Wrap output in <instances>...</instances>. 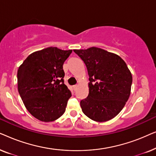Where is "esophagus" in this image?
Masks as SVG:
<instances>
[{
    "label": "esophagus",
    "mask_w": 156,
    "mask_h": 156,
    "mask_svg": "<svg viewBox=\"0 0 156 156\" xmlns=\"http://www.w3.org/2000/svg\"><path fill=\"white\" fill-rule=\"evenodd\" d=\"M77 87H78V85H77V84H76V85H74V86H73V88H74V90H76V89H77Z\"/></svg>",
    "instance_id": "1"
}]
</instances>
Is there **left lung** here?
<instances>
[{"mask_svg": "<svg viewBox=\"0 0 156 156\" xmlns=\"http://www.w3.org/2000/svg\"><path fill=\"white\" fill-rule=\"evenodd\" d=\"M74 52L84 61L89 76L88 97L80 102L83 113L98 122L111 120L129 99L131 71L121 57L101 48L91 47Z\"/></svg>", "mask_w": 156, "mask_h": 156, "instance_id": "1", "label": "left lung"}]
</instances>
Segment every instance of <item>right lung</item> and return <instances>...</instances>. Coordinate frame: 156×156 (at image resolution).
I'll return each mask as SVG.
<instances>
[{"mask_svg": "<svg viewBox=\"0 0 156 156\" xmlns=\"http://www.w3.org/2000/svg\"><path fill=\"white\" fill-rule=\"evenodd\" d=\"M72 52L49 47L32 53L18 68V92L27 110L38 120L55 121L65 112L72 95L64 84L63 64Z\"/></svg>", "mask_w": 156, "mask_h": 156, "instance_id": "add662e5", "label": "right lung"}]
</instances>
